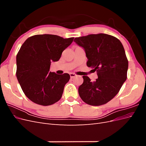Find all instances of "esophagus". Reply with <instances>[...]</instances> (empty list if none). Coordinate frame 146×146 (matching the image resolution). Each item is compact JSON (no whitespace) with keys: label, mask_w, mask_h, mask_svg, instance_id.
<instances>
[{"label":"esophagus","mask_w":146,"mask_h":146,"mask_svg":"<svg viewBox=\"0 0 146 146\" xmlns=\"http://www.w3.org/2000/svg\"><path fill=\"white\" fill-rule=\"evenodd\" d=\"M70 78H74L75 77H76V75L74 74V73H70Z\"/></svg>","instance_id":"34e87169"}]
</instances>
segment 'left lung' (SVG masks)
I'll list each match as a JSON object with an SVG mask.
<instances>
[{
	"instance_id": "1",
	"label": "left lung",
	"mask_w": 146,
	"mask_h": 146,
	"mask_svg": "<svg viewBox=\"0 0 146 146\" xmlns=\"http://www.w3.org/2000/svg\"><path fill=\"white\" fill-rule=\"evenodd\" d=\"M74 41L85 50L87 66L96 70L98 76L94 82L83 76L79 96L88 105L107 104L118 93L127 79L129 63L121 42L104 33L76 38Z\"/></svg>"
}]
</instances>
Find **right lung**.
<instances>
[{
  "label": "right lung",
  "instance_id": "add662e5",
  "mask_svg": "<svg viewBox=\"0 0 146 146\" xmlns=\"http://www.w3.org/2000/svg\"><path fill=\"white\" fill-rule=\"evenodd\" d=\"M74 38L36 35L29 38L16 56V77L23 92L33 102L43 106L58 102L69 79L68 74L49 72L52 61H58Z\"/></svg>",
  "mask_w": 146,
  "mask_h": 146
}]
</instances>
